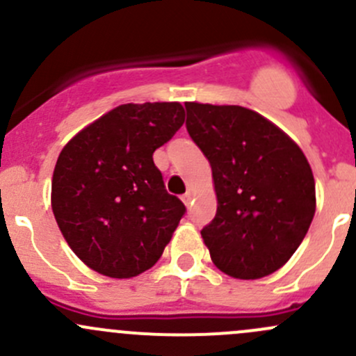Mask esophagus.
I'll use <instances>...</instances> for the list:
<instances>
[{"label":"esophagus","instance_id":"1","mask_svg":"<svg viewBox=\"0 0 356 356\" xmlns=\"http://www.w3.org/2000/svg\"><path fill=\"white\" fill-rule=\"evenodd\" d=\"M191 200H193V195H191V191H188V193H186L184 196H182V201H184V203L188 204V207H189V204H191Z\"/></svg>","mask_w":356,"mask_h":356}]
</instances>
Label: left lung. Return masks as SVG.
Here are the masks:
<instances>
[{
  "label": "left lung",
  "mask_w": 356,
  "mask_h": 356,
  "mask_svg": "<svg viewBox=\"0 0 356 356\" xmlns=\"http://www.w3.org/2000/svg\"><path fill=\"white\" fill-rule=\"evenodd\" d=\"M186 129L211 165L217 213L201 229L211 261L236 279L281 268L315 215V181L300 146L260 113L186 103Z\"/></svg>",
  "instance_id": "8db88e82"
}]
</instances>
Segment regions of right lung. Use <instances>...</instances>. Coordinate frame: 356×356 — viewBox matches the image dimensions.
I'll return each instance as SVG.
<instances>
[{"mask_svg":"<svg viewBox=\"0 0 356 356\" xmlns=\"http://www.w3.org/2000/svg\"><path fill=\"white\" fill-rule=\"evenodd\" d=\"M182 124L181 103H127L62 149L53 172V213L89 268L129 279L161 257L186 207L167 193L153 153Z\"/></svg>","mask_w":356,"mask_h":356,"instance_id":"right-lung-1","label":"right lung"}]
</instances>
